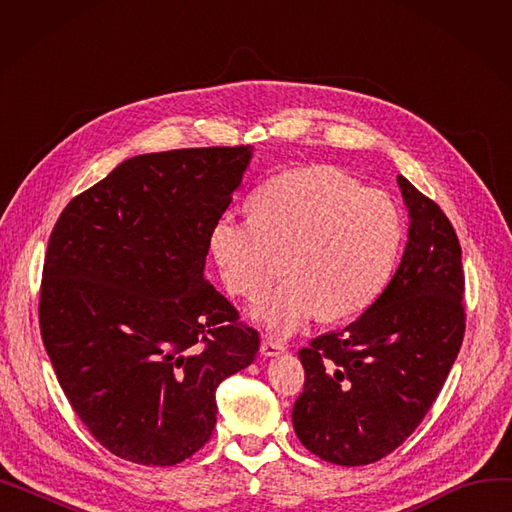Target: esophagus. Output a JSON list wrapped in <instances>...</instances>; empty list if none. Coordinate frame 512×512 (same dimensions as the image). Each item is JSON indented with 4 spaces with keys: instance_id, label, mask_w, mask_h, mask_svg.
Returning a JSON list of instances; mask_svg holds the SVG:
<instances>
[{
    "instance_id": "obj_1",
    "label": "esophagus",
    "mask_w": 512,
    "mask_h": 512,
    "mask_svg": "<svg viewBox=\"0 0 512 512\" xmlns=\"http://www.w3.org/2000/svg\"><path fill=\"white\" fill-rule=\"evenodd\" d=\"M286 351V346L280 342V340H263L261 342V355H265V357H278V355H282Z\"/></svg>"
}]
</instances>
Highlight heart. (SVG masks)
I'll return each instance as SVG.
<instances>
[{
	"mask_svg": "<svg viewBox=\"0 0 512 512\" xmlns=\"http://www.w3.org/2000/svg\"><path fill=\"white\" fill-rule=\"evenodd\" d=\"M400 242L398 205L334 166L274 176L255 193L253 215L228 211L211 230L224 286L247 301L270 288L286 255L288 278L253 307V319L276 336L319 313L342 319L367 309L392 276Z\"/></svg>",
	"mask_w": 512,
	"mask_h": 512,
	"instance_id": "obj_1",
	"label": "heart"
}]
</instances>
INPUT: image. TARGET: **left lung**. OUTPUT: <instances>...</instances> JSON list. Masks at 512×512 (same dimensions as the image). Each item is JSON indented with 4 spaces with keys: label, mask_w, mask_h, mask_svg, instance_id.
<instances>
[{
    "label": "left lung",
    "mask_w": 512,
    "mask_h": 512,
    "mask_svg": "<svg viewBox=\"0 0 512 512\" xmlns=\"http://www.w3.org/2000/svg\"><path fill=\"white\" fill-rule=\"evenodd\" d=\"M409 242L388 286L342 332L301 348L305 388L292 425L321 461L384 459L438 398L465 336L461 245L446 213L405 178Z\"/></svg>",
    "instance_id": "8db88e82"
}]
</instances>
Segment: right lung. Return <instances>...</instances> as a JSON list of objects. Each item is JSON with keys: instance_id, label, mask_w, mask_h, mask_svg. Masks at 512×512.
Listing matches in <instances>:
<instances>
[{"instance_id": "1", "label": "right lung", "mask_w": 512, "mask_h": 512, "mask_svg": "<svg viewBox=\"0 0 512 512\" xmlns=\"http://www.w3.org/2000/svg\"><path fill=\"white\" fill-rule=\"evenodd\" d=\"M249 159L245 145L137 155L51 230L41 338L70 407L120 459L193 456L215 427V390L255 361L259 332L203 276Z\"/></svg>"}]
</instances>
